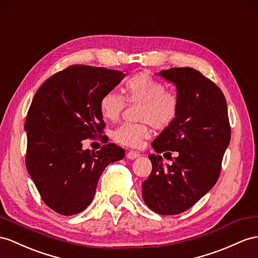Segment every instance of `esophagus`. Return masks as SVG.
I'll list each match as a JSON object with an SVG mask.
<instances>
[{
  "instance_id": "1",
  "label": "esophagus",
  "mask_w": 258,
  "mask_h": 258,
  "mask_svg": "<svg viewBox=\"0 0 258 258\" xmlns=\"http://www.w3.org/2000/svg\"><path fill=\"white\" fill-rule=\"evenodd\" d=\"M126 157L131 160H134V159H136V158L141 157V154L137 153V151H128V153L126 154Z\"/></svg>"
}]
</instances>
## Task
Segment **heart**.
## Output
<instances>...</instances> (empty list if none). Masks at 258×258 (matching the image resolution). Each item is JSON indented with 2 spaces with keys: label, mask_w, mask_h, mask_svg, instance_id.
I'll return each mask as SVG.
<instances>
[{
  "label": "heart",
  "mask_w": 258,
  "mask_h": 258,
  "mask_svg": "<svg viewBox=\"0 0 258 258\" xmlns=\"http://www.w3.org/2000/svg\"><path fill=\"white\" fill-rule=\"evenodd\" d=\"M124 98L114 91H108L99 101L101 115L115 121L121 115L125 101L140 104L138 120L141 124H123L113 133V140L125 147H140L150 136V126L164 130L175 120L179 112V98L173 91L164 89L163 85L148 75L138 73L125 82Z\"/></svg>",
  "instance_id": "b5f03b06"
}]
</instances>
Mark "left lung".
Wrapping results in <instances>:
<instances>
[{"label":"left lung","instance_id":"1","mask_svg":"<svg viewBox=\"0 0 258 258\" xmlns=\"http://www.w3.org/2000/svg\"><path fill=\"white\" fill-rule=\"evenodd\" d=\"M157 75L175 86L179 112L151 144L156 154L148 156L153 171L143 182V200L157 214L176 215L216 184L231 130L226 98L202 73L174 68ZM170 151L178 153L171 166L163 165L160 156Z\"/></svg>","mask_w":258,"mask_h":258}]
</instances>
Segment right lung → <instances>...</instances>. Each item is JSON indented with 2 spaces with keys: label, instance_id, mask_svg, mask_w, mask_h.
<instances>
[{
  "label": "right lung",
  "instance_id": "obj_1",
  "mask_svg": "<svg viewBox=\"0 0 258 258\" xmlns=\"http://www.w3.org/2000/svg\"><path fill=\"white\" fill-rule=\"evenodd\" d=\"M124 77L121 71L72 65L45 81L32 99L25 123L26 167L42 201L57 214L87 208L105 167L125 156L114 144L96 153L83 148L105 126L101 97Z\"/></svg>",
  "mask_w": 258,
  "mask_h": 258
}]
</instances>
